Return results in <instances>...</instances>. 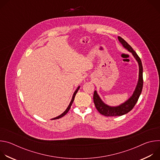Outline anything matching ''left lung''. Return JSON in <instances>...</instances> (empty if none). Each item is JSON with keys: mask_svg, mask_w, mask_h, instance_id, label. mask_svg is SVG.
Returning a JSON list of instances; mask_svg holds the SVG:
<instances>
[{"mask_svg": "<svg viewBox=\"0 0 160 160\" xmlns=\"http://www.w3.org/2000/svg\"><path fill=\"white\" fill-rule=\"evenodd\" d=\"M120 42L122 44L123 46L127 49L129 52H130L136 61H138L139 64V80L138 84H137L136 88L134 90V92L132 96L125 102L120 104L118 106H109L106 104L100 98L99 95L97 93V91L95 90L94 93V102L95 106L98 111L102 115L106 117H117V116H122L125 115V114L128 113L130 111L135 105V104L138 102L139 98L141 94L142 87H143V68L141 60L139 56L137 54V53L133 51L132 48L130 45L122 37H118Z\"/></svg>", "mask_w": 160, "mask_h": 160, "instance_id": "8db88e82", "label": "left lung"}]
</instances>
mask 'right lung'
Wrapping results in <instances>:
<instances>
[{
  "mask_svg": "<svg viewBox=\"0 0 160 160\" xmlns=\"http://www.w3.org/2000/svg\"><path fill=\"white\" fill-rule=\"evenodd\" d=\"M79 88H80V86H78V88H77V90H75V92H74V94H73V97H72V101H71V102H70V104H69V106H68V108H66V109L61 114V115H60L59 116H58V117H56V118H52V120H56V119H59V118H61V117H64L66 114L68 112V111L70 110V108H71V106L72 105V103H73V101H74V99H75V95H76V94L77 93V92H78V90H79Z\"/></svg>",
  "mask_w": 160,
  "mask_h": 160,
  "instance_id": "obj_1",
  "label": "right lung"
}]
</instances>
